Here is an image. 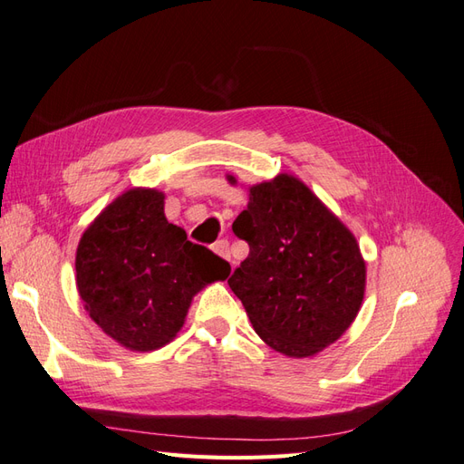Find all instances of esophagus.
<instances>
[{
  "mask_svg": "<svg viewBox=\"0 0 464 464\" xmlns=\"http://www.w3.org/2000/svg\"><path fill=\"white\" fill-rule=\"evenodd\" d=\"M213 251L217 256H220L222 259H227L230 263V247H228V242L227 240H218L213 244Z\"/></svg>",
  "mask_w": 464,
  "mask_h": 464,
  "instance_id": "obj_1",
  "label": "esophagus"
}]
</instances>
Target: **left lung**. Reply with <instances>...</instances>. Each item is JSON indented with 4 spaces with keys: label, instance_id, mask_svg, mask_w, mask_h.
Listing matches in <instances>:
<instances>
[{
    "label": "left lung",
    "instance_id": "1",
    "mask_svg": "<svg viewBox=\"0 0 464 464\" xmlns=\"http://www.w3.org/2000/svg\"><path fill=\"white\" fill-rule=\"evenodd\" d=\"M228 184L237 179L227 174ZM232 224L249 256L228 278L265 344L310 358L336 343L366 292V261L354 234L304 181L278 174L249 186Z\"/></svg>",
    "mask_w": 464,
    "mask_h": 464
}]
</instances>
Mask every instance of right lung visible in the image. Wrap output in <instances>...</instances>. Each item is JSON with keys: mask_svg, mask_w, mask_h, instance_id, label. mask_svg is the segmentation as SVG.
<instances>
[{"mask_svg": "<svg viewBox=\"0 0 464 464\" xmlns=\"http://www.w3.org/2000/svg\"><path fill=\"white\" fill-rule=\"evenodd\" d=\"M228 275L227 261L166 220L164 193L154 188L118 195L82 232L75 256L87 314L133 353L174 341L195 294Z\"/></svg>", "mask_w": 464, "mask_h": 464, "instance_id": "obj_1", "label": "right lung"}]
</instances>
